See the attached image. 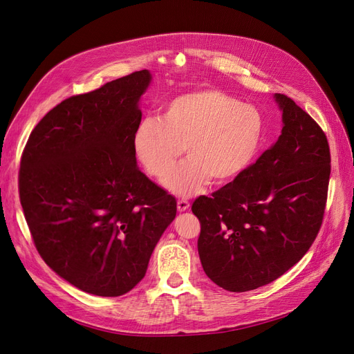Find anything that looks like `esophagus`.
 <instances>
[{
  "mask_svg": "<svg viewBox=\"0 0 354 354\" xmlns=\"http://www.w3.org/2000/svg\"><path fill=\"white\" fill-rule=\"evenodd\" d=\"M189 208V201H188V199H179V201H178V211L179 212H183V211H187Z\"/></svg>",
  "mask_w": 354,
  "mask_h": 354,
  "instance_id": "34e87169",
  "label": "esophagus"
}]
</instances>
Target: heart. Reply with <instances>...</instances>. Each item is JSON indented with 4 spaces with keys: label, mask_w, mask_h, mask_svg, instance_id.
I'll return each mask as SVG.
<instances>
[{
    "label": "heart",
    "mask_w": 354,
    "mask_h": 354,
    "mask_svg": "<svg viewBox=\"0 0 354 354\" xmlns=\"http://www.w3.org/2000/svg\"><path fill=\"white\" fill-rule=\"evenodd\" d=\"M266 133L265 117L252 104L218 89H196L167 101L160 118L136 127L137 159L153 178H163L183 149L188 159L165 179L169 191L191 195L209 180L225 183L248 171Z\"/></svg>",
    "instance_id": "b5f03b06"
}]
</instances>
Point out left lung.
<instances>
[{"mask_svg": "<svg viewBox=\"0 0 354 354\" xmlns=\"http://www.w3.org/2000/svg\"><path fill=\"white\" fill-rule=\"evenodd\" d=\"M283 129L248 171L198 196V253L208 278L230 292L278 279L310 250L324 218L330 146L317 121L285 94H274Z\"/></svg>", "mask_w": 354, "mask_h": 354, "instance_id": "obj_1", "label": "left lung"}]
</instances>
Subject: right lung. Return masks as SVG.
I'll return each instance as SVG.
<instances>
[{"label":"right lung","instance_id":"add662e5","mask_svg":"<svg viewBox=\"0 0 354 354\" xmlns=\"http://www.w3.org/2000/svg\"><path fill=\"white\" fill-rule=\"evenodd\" d=\"M137 71L66 98L30 134L19 194L41 259L98 297L127 294L176 215V199L136 165L137 106L150 84Z\"/></svg>","mask_w":354,"mask_h":354}]
</instances>
